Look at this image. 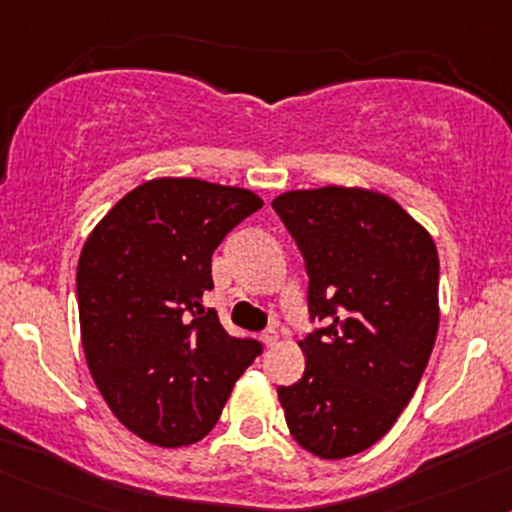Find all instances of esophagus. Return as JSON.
Returning <instances> with one entry per match:
<instances>
[{
	"mask_svg": "<svg viewBox=\"0 0 512 512\" xmlns=\"http://www.w3.org/2000/svg\"><path fill=\"white\" fill-rule=\"evenodd\" d=\"M260 340H262V345H265V347H274L279 342V333L274 328H267L265 333L260 335Z\"/></svg>",
	"mask_w": 512,
	"mask_h": 512,
	"instance_id": "1",
	"label": "esophagus"
}]
</instances>
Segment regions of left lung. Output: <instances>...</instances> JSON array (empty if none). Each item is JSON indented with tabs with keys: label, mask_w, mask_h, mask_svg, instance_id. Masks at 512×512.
I'll return each instance as SVG.
<instances>
[{
	"label": "left lung",
	"mask_w": 512,
	"mask_h": 512,
	"mask_svg": "<svg viewBox=\"0 0 512 512\" xmlns=\"http://www.w3.org/2000/svg\"><path fill=\"white\" fill-rule=\"evenodd\" d=\"M272 209L299 245L308 313L323 323L299 342L301 379L277 391L286 425L320 459L352 457L391 430L428 367L440 325L437 247L369 189H299Z\"/></svg>",
	"instance_id": "obj_1"
}]
</instances>
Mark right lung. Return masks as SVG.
Wrapping results in <instances>:
<instances>
[{
    "instance_id": "1",
    "label": "right lung",
    "mask_w": 512,
    "mask_h": 512,
    "mask_svg": "<svg viewBox=\"0 0 512 512\" xmlns=\"http://www.w3.org/2000/svg\"><path fill=\"white\" fill-rule=\"evenodd\" d=\"M257 209L247 189L162 177L123 196L82 247L84 357L111 413L145 442L184 447L209 435L262 352L204 306L213 250Z\"/></svg>"
}]
</instances>
